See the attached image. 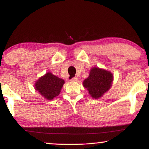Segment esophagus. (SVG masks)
<instances>
[{
  "label": "esophagus",
  "instance_id": "obj_1",
  "mask_svg": "<svg viewBox=\"0 0 149 149\" xmlns=\"http://www.w3.org/2000/svg\"><path fill=\"white\" fill-rule=\"evenodd\" d=\"M77 80H78V78H77V77H72V78L70 79V81H74H74H77Z\"/></svg>",
  "mask_w": 149,
  "mask_h": 149
}]
</instances>
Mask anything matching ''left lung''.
Returning <instances> with one entry per match:
<instances>
[{
	"instance_id": "1",
	"label": "left lung",
	"mask_w": 149,
	"mask_h": 149,
	"mask_svg": "<svg viewBox=\"0 0 149 149\" xmlns=\"http://www.w3.org/2000/svg\"><path fill=\"white\" fill-rule=\"evenodd\" d=\"M113 80V74L109 71L93 68L88 78L83 81V86L87 89L91 97L97 99L111 88Z\"/></svg>"
}]
</instances>
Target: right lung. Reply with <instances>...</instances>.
Returning a JSON list of instances; mask_svg holds the SVG:
<instances>
[{"instance_id": "add662e5", "label": "right lung", "mask_w": 149, "mask_h": 149, "mask_svg": "<svg viewBox=\"0 0 149 149\" xmlns=\"http://www.w3.org/2000/svg\"><path fill=\"white\" fill-rule=\"evenodd\" d=\"M64 83L63 79L47 72L36 81L35 89L46 99L52 100L60 94Z\"/></svg>"}]
</instances>
